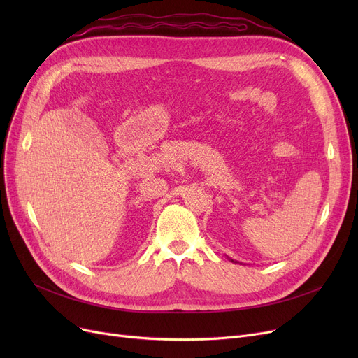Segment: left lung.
I'll list each match as a JSON object with an SVG mask.
<instances>
[{"label":"left lung","mask_w":358,"mask_h":358,"mask_svg":"<svg viewBox=\"0 0 358 358\" xmlns=\"http://www.w3.org/2000/svg\"><path fill=\"white\" fill-rule=\"evenodd\" d=\"M232 261H234V259H232Z\"/></svg>","instance_id":"8db88e82"}]
</instances>
